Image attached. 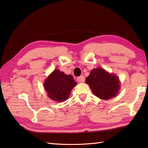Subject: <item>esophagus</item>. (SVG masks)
I'll use <instances>...</instances> for the list:
<instances>
[{"mask_svg": "<svg viewBox=\"0 0 148 148\" xmlns=\"http://www.w3.org/2000/svg\"><path fill=\"white\" fill-rule=\"evenodd\" d=\"M77 81L79 83H83L85 82V77L83 76H81L77 78Z\"/></svg>", "mask_w": 148, "mask_h": 148, "instance_id": "34e87169", "label": "esophagus"}]
</instances>
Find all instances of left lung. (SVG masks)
<instances>
[{"instance_id": "obj_1", "label": "left lung", "mask_w": 148, "mask_h": 148, "mask_svg": "<svg viewBox=\"0 0 148 148\" xmlns=\"http://www.w3.org/2000/svg\"><path fill=\"white\" fill-rule=\"evenodd\" d=\"M85 81L94 95L101 100L114 98L119 92L120 85L119 77L102 68L92 70Z\"/></svg>"}]
</instances>
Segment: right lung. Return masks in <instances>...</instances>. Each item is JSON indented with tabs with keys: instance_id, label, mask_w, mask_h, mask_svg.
<instances>
[{
	"instance_id": "obj_1",
	"label": "right lung",
	"mask_w": 148,
	"mask_h": 148,
	"mask_svg": "<svg viewBox=\"0 0 148 148\" xmlns=\"http://www.w3.org/2000/svg\"><path fill=\"white\" fill-rule=\"evenodd\" d=\"M76 85V82L71 75H66L59 69L54 70L44 82L48 96L56 101H63L68 99Z\"/></svg>"
}]
</instances>
